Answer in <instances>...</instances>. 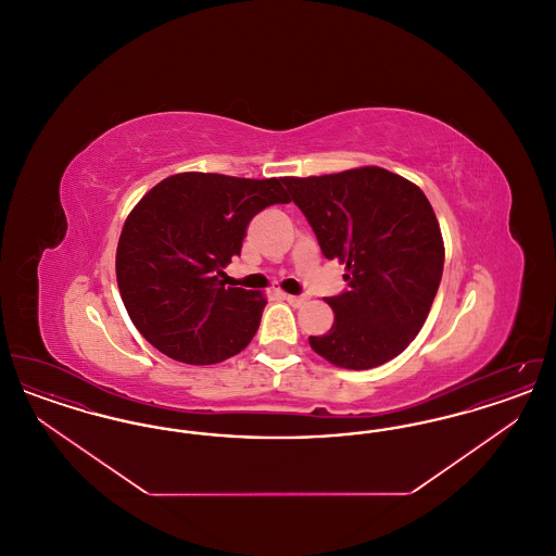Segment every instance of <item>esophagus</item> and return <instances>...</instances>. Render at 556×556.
I'll use <instances>...</instances> for the list:
<instances>
[{
    "mask_svg": "<svg viewBox=\"0 0 556 556\" xmlns=\"http://www.w3.org/2000/svg\"><path fill=\"white\" fill-rule=\"evenodd\" d=\"M283 298L290 302L291 306H302L306 302L304 295H291V293H283Z\"/></svg>",
    "mask_w": 556,
    "mask_h": 556,
    "instance_id": "obj_1",
    "label": "esophagus"
}]
</instances>
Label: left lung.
Masks as SVG:
<instances>
[{
  "instance_id": "obj_1",
  "label": "left lung",
  "mask_w": 556,
  "mask_h": 556,
  "mask_svg": "<svg viewBox=\"0 0 556 556\" xmlns=\"http://www.w3.org/2000/svg\"><path fill=\"white\" fill-rule=\"evenodd\" d=\"M329 261L350 290L327 298L336 320L311 348L336 367H379L410 344L442 281L444 239L424 191L379 166L286 177Z\"/></svg>"
}]
</instances>
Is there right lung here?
Here are the masks:
<instances>
[{"instance_id":"right-lung-1","label":"right lung","mask_w":556,"mask_h":556,"mask_svg":"<svg viewBox=\"0 0 556 556\" xmlns=\"http://www.w3.org/2000/svg\"><path fill=\"white\" fill-rule=\"evenodd\" d=\"M283 179L179 173L129 212L116 248V281L137 331L186 365H216L252 342L261 291L225 288L254 214L288 204Z\"/></svg>"}]
</instances>
